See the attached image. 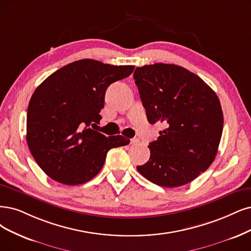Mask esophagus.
<instances>
[{"instance_id": "obj_1", "label": "esophagus", "mask_w": 251, "mask_h": 251, "mask_svg": "<svg viewBox=\"0 0 251 251\" xmlns=\"http://www.w3.org/2000/svg\"><path fill=\"white\" fill-rule=\"evenodd\" d=\"M138 143H140V140H138V138H136V137L131 138V140H130V144L131 145H137Z\"/></svg>"}]
</instances>
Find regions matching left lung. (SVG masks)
<instances>
[{
  "label": "left lung",
  "instance_id": "8db88e82",
  "mask_svg": "<svg viewBox=\"0 0 251 251\" xmlns=\"http://www.w3.org/2000/svg\"><path fill=\"white\" fill-rule=\"evenodd\" d=\"M133 77L148 121L168 127L148 146L150 159L137 171L162 187L191 182L217 154L224 128L217 95L197 74L174 64L136 67Z\"/></svg>",
  "mask_w": 251,
  "mask_h": 251
}]
</instances>
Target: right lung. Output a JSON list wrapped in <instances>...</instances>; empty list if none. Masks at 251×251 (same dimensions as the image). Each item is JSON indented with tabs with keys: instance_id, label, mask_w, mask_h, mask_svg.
Listing matches in <instances>:
<instances>
[{
	"instance_id": "right-lung-1",
	"label": "right lung",
	"mask_w": 251,
	"mask_h": 251,
	"mask_svg": "<svg viewBox=\"0 0 251 251\" xmlns=\"http://www.w3.org/2000/svg\"><path fill=\"white\" fill-rule=\"evenodd\" d=\"M83 59L53 72L37 87L26 114V142L40 169L65 185L83 184L101 171L111 148L129 144L122 135L94 130L110 83L133 72Z\"/></svg>"
}]
</instances>
